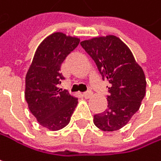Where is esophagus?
<instances>
[{
  "label": "esophagus",
  "instance_id": "obj_1",
  "mask_svg": "<svg viewBox=\"0 0 161 161\" xmlns=\"http://www.w3.org/2000/svg\"><path fill=\"white\" fill-rule=\"evenodd\" d=\"M83 96L86 98V99H88L92 96V92L91 91H86V92H84L83 93Z\"/></svg>",
  "mask_w": 161,
  "mask_h": 161
}]
</instances>
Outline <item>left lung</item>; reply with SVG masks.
<instances>
[{
    "label": "left lung",
    "mask_w": 161,
    "mask_h": 161,
    "mask_svg": "<svg viewBox=\"0 0 161 161\" xmlns=\"http://www.w3.org/2000/svg\"><path fill=\"white\" fill-rule=\"evenodd\" d=\"M95 61L103 79L110 84L107 108L94 115V124L103 131L123 128L141 106L145 95V73L130 49L118 37L107 35L81 42Z\"/></svg>",
    "instance_id": "left-lung-1"
}]
</instances>
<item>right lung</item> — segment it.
Returning <instances> with one entry per match:
<instances>
[{
  "label": "right lung",
  "instance_id": "add662e5",
  "mask_svg": "<svg viewBox=\"0 0 161 161\" xmlns=\"http://www.w3.org/2000/svg\"><path fill=\"white\" fill-rule=\"evenodd\" d=\"M80 39L54 32L36 49L26 75L25 99L39 124L50 130L66 127L78 99L58 87L64 79L59 73L61 63L79 45Z\"/></svg>",
  "mask_w": 161,
  "mask_h": 161
}]
</instances>
